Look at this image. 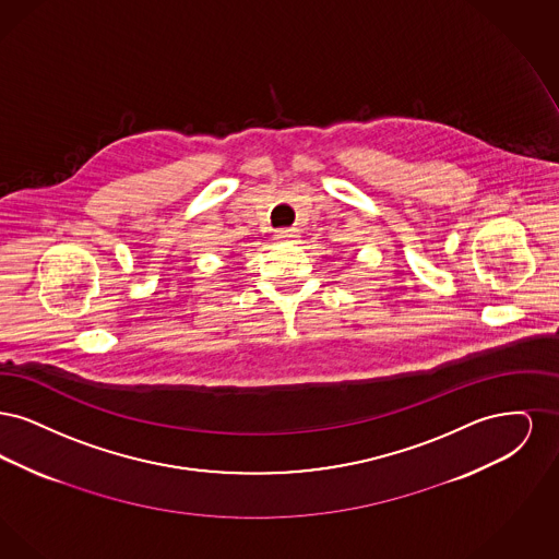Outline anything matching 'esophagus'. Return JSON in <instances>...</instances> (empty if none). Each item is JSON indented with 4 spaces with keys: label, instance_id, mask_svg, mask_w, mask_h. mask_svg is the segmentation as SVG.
Instances as JSON below:
<instances>
[{
    "label": "esophagus",
    "instance_id": "esophagus-1",
    "mask_svg": "<svg viewBox=\"0 0 559 559\" xmlns=\"http://www.w3.org/2000/svg\"><path fill=\"white\" fill-rule=\"evenodd\" d=\"M276 239H278V240L299 239V230H297V228H281V230H276Z\"/></svg>",
    "mask_w": 559,
    "mask_h": 559
}]
</instances>
